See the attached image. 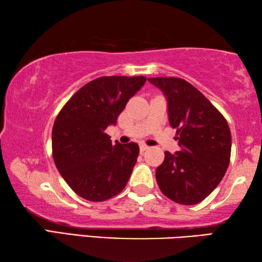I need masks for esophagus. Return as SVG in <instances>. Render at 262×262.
Returning <instances> with one entry per match:
<instances>
[{
	"instance_id": "esophagus-1",
	"label": "esophagus",
	"mask_w": 262,
	"mask_h": 262,
	"mask_svg": "<svg viewBox=\"0 0 262 262\" xmlns=\"http://www.w3.org/2000/svg\"><path fill=\"white\" fill-rule=\"evenodd\" d=\"M148 149H150V147H148L147 144H141L140 145V151L141 152H143V151H145V150H148Z\"/></svg>"
}]
</instances>
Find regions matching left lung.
Segmentation results:
<instances>
[{
    "instance_id": "8db88e82",
    "label": "left lung",
    "mask_w": 262,
    "mask_h": 262,
    "mask_svg": "<svg viewBox=\"0 0 262 262\" xmlns=\"http://www.w3.org/2000/svg\"><path fill=\"white\" fill-rule=\"evenodd\" d=\"M148 81L167 100L168 122L177 129L179 151H165L156 170L162 193L181 205H196L209 195L227 172L231 133L219 110L187 81L155 77Z\"/></svg>"
}]
</instances>
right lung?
<instances>
[{
  "label": "right lung",
  "instance_id": "add662e5",
  "mask_svg": "<svg viewBox=\"0 0 262 262\" xmlns=\"http://www.w3.org/2000/svg\"><path fill=\"white\" fill-rule=\"evenodd\" d=\"M144 76H104L89 82L63 106L52 130L56 168L75 193L89 201H105L119 194L130 178L139 144H112L105 129L133 96Z\"/></svg>",
  "mask_w": 262,
  "mask_h": 262
}]
</instances>
